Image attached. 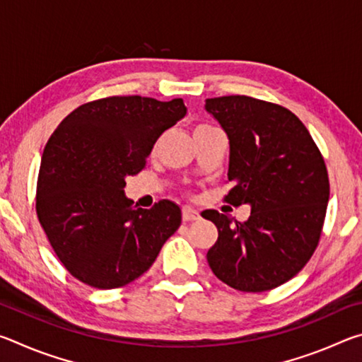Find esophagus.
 <instances>
[{"mask_svg":"<svg viewBox=\"0 0 362 362\" xmlns=\"http://www.w3.org/2000/svg\"><path fill=\"white\" fill-rule=\"evenodd\" d=\"M182 217H183V220H185V222H193V220L199 218V212L193 209V207H189V206H183Z\"/></svg>","mask_w":362,"mask_h":362,"instance_id":"esophagus-1","label":"esophagus"}]
</instances>
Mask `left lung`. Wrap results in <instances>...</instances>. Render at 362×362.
<instances>
[{
	"label": "left lung",
	"instance_id": "8db88e82",
	"mask_svg": "<svg viewBox=\"0 0 362 362\" xmlns=\"http://www.w3.org/2000/svg\"><path fill=\"white\" fill-rule=\"evenodd\" d=\"M204 108L230 142L233 188L225 201L250 206L244 223L212 209L201 214L218 230L207 263L236 291L274 289L296 276L320 241L329 201L326 164L303 122L284 107L225 95L206 99Z\"/></svg>",
	"mask_w": 362,
	"mask_h": 362
}]
</instances>
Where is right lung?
Here are the masks:
<instances>
[{
    "label": "right lung",
    "mask_w": 362,
    "mask_h": 362,
    "mask_svg": "<svg viewBox=\"0 0 362 362\" xmlns=\"http://www.w3.org/2000/svg\"><path fill=\"white\" fill-rule=\"evenodd\" d=\"M185 115L182 99L107 97L73 110L47 140L36 212L59 260L81 283L97 289L132 283L180 226L173 201L142 209L124 187L126 177L145 168L158 137Z\"/></svg>",
    "instance_id": "right-lung-1"
}]
</instances>
